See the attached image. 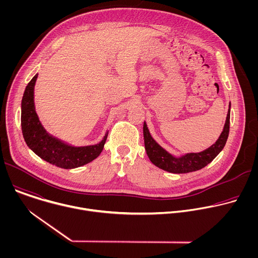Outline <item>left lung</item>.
I'll return each instance as SVG.
<instances>
[{"instance_id":"left-lung-1","label":"left lung","mask_w":258,"mask_h":258,"mask_svg":"<svg viewBox=\"0 0 258 258\" xmlns=\"http://www.w3.org/2000/svg\"><path fill=\"white\" fill-rule=\"evenodd\" d=\"M230 115H231V103L227 114V119L222 134L216 142L209 148L196 153H186L183 155L175 156L170 154L152 138L147 123L144 121L143 134L146 153L150 161L157 167L171 172V173H188L199 170L210 163L224 149L227 143L230 132Z\"/></svg>"}]
</instances>
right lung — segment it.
<instances>
[{"instance_id":"add662e5","label":"right lung","mask_w":258,"mask_h":258,"mask_svg":"<svg viewBox=\"0 0 258 258\" xmlns=\"http://www.w3.org/2000/svg\"><path fill=\"white\" fill-rule=\"evenodd\" d=\"M38 73L25 88L21 101V128L28 148L43 160L65 169L77 168L96 159L102 152L108 132L95 145L72 146L51 134L43 126L34 106V86Z\"/></svg>"}]
</instances>
